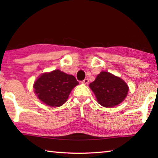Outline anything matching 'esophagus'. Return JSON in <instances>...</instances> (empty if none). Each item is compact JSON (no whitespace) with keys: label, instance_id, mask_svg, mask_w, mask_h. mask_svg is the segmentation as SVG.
I'll list each match as a JSON object with an SVG mask.
<instances>
[{"label":"esophagus","instance_id":"obj_1","mask_svg":"<svg viewBox=\"0 0 158 158\" xmlns=\"http://www.w3.org/2000/svg\"><path fill=\"white\" fill-rule=\"evenodd\" d=\"M89 79H85L83 80V81H81V83H82V84H89Z\"/></svg>","mask_w":158,"mask_h":158}]
</instances>
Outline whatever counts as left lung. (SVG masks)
Returning <instances> with one entry per match:
<instances>
[{"label": "left lung", "mask_w": 158, "mask_h": 158, "mask_svg": "<svg viewBox=\"0 0 158 158\" xmlns=\"http://www.w3.org/2000/svg\"><path fill=\"white\" fill-rule=\"evenodd\" d=\"M89 86L98 103L105 107L119 105L124 100L129 90L123 80L106 72H101Z\"/></svg>", "instance_id": "8db88e82"}]
</instances>
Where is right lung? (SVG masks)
<instances>
[{
    "mask_svg": "<svg viewBox=\"0 0 158 158\" xmlns=\"http://www.w3.org/2000/svg\"><path fill=\"white\" fill-rule=\"evenodd\" d=\"M79 84L75 77L59 69L44 73L34 84L35 92L42 102L51 106H60L68 100L74 86Z\"/></svg>",
    "mask_w": 158,
    "mask_h": 158,
    "instance_id": "add662e5",
    "label": "right lung"
}]
</instances>
